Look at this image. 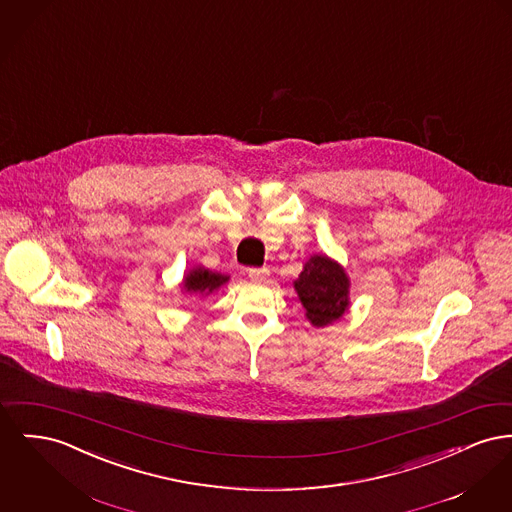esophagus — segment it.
Wrapping results in <instances>:
<instances>
[{
    "label": "esophagus",
    "mask_w": 512,
    "mask_h": 512,
    "mask_svg": "<svg viewBox=\"0 0 512 512\" xmlns=\"http://www.w3.org/2000/svg\"><path fill=\"white\" fill-rule=\"evenodd\" d=\"M249 278L255 282H263L269 278V271L267 269H249Z\"/></svg>",
    "instance_id": "esophagus-1"
}]
</instances>
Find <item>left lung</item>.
<instances>
[{
	"label": "left lung",
	"instance_id": "obj_1",
	"mask_svg": "<svg viewBox=\"0 0 512 512\" xmlns=\"http://www.w3.org/2000/svg\"><path fill=\"white\" fill-rule=\"evenodd\" d=\"M350 276L325 253H313L294 280V290L305 309V319L321 329L340 321L350 309Z\"/></svg>",
	"mask_w": 512,
	"mask_h": 512
}]
</instances>
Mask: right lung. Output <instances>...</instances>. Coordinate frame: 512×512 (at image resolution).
Returning a JSON list of instances; mask_svg holds the SVG:
<instances>
[{
	"label": "right lung",
	"mask_w": 512,
	"mask_h": 512,
	"mask_svg": "<svg viewBox=\"0 0 512 512\" xmlns=\"http://www.w3.org/2000/svg\"><path fill=\"white\" fill-rule=\"evenodd\" d=\"M228 280H230L228 274L211 271L203 265H197L183 274L180 284L181 294H195L199 298H207L209 294L222 288Z\"/></svg>",
	"instance_id": "add662e5"
}]
</instances>
